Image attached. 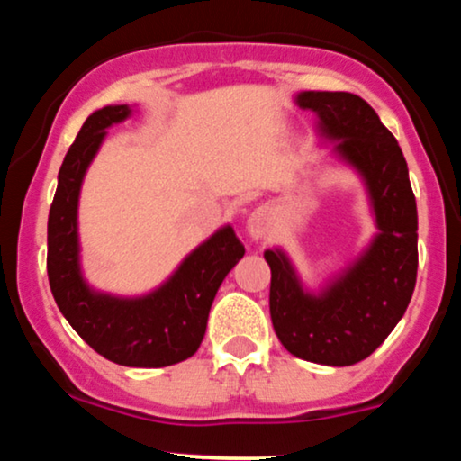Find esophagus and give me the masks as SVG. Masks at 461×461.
I'll list each match as a JSON object with an SVG mask.
<instances>
[{"label": "esophagus", "instance_id": "obj_1", "mask_svg": "<svg viewBox=\"0 0 461 461\" xmlns=\"http://www.w3.org/2000/svg\"><path fill=\"white\" fill-rule=\"evenodd\" d=\"M271 225H273L271 212H268L267 208L253 210L247 219V231L253 240H262V238H267L268 231H271Z\"/></svg>", "mask_w": 461, "mask_h": 461}]
</instances>
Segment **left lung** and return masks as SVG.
Listing matches in <instances>:
<instances>
[{
	"mask_svg": "<svg viewBox=\"0 0 461 461\" xmlns=\"http://www.w3.org/2000/svg\"><path fill=\"white\" fill-rule=\"evenodd\" d=\"M297 104L316 113L321 134L336 140L333 151L364 177L379 234L319 294L303 290L284 251H264L271 267V321L293 356L351 366L382 345L410 305L418 268L416 199L399 142L362 97L305 91Z\"/></svg>",
	"mask_w": 461,
	"mask_h": 461,
	"instance_id": "obj_1",
	"label": "left lung"
}]
</instances>
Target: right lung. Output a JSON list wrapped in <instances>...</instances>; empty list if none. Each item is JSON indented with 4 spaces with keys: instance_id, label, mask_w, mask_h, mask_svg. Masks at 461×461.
<instances>
[{
    "instance_id": "1",
    "label": "right lung",
    "mask_w": 461,
    "mask_h": 461,
    "mask_svg": "<svg viewBox=\"0 0 461 461\" xmlns=\"http://www.w3.org/2000/svg\"><path fill=\"white\" fill-rule=\"evenodd\" d=\"M130 113V105L97 110L84 121L68 147L47 221V275L62 316L99 356L121 366L160 368L194 356L216 290L245 256V247L227 225L194 249L168 282L145 297L121 299L88 288L79 271V188L105 130L128 119Z\"/></svg>"
}]
</instances>
